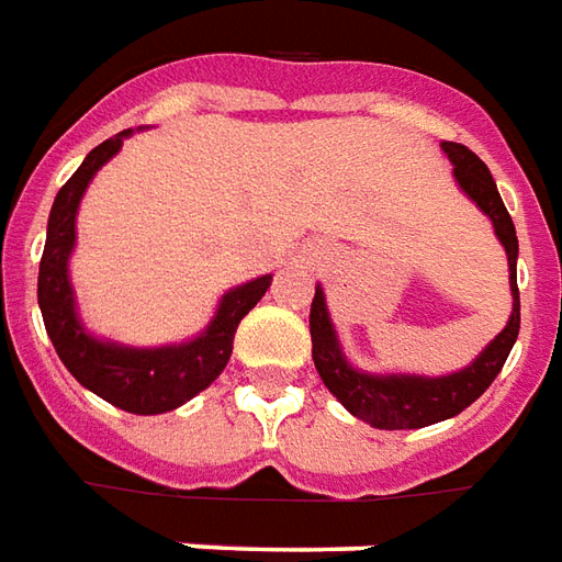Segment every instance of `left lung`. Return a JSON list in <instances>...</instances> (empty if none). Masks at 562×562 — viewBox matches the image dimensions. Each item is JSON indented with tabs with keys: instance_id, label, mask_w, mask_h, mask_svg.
Listing matches in <instances>:
<instances>
[{
	"instance_id": "8db88e82",
	"label": "left lung",
	"mask_w": 562,
	"mask_h": 562,
	"mask_svg": "<svg viewBox=\"0 0 562 562\" xmlns=\"http://www.w3.org/2000/svg\"><path fill=\"white\" fill-rule=\"evenodd\" d=\"M445 157L453 162V178L465 196L472 199L487 217L493 233L503 241L508 257V288H512V317L499 336L472 360V363L451 372V375H405V372H363L345 357L336 326L326 308L324 288H314L312 302V360L317 375L324 378L326 390L336 396L353 417L375 429H420L439 424L448 417L460 415L484 390L491 387L493 378L508 360L515 348L517 329H520V293H517V236L515 224L503 205L491 169L457 142H441Z\"/></svg>"
}]
</instances>
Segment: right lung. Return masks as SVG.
I'll return each instance as SVG.
<instances>
[{
    "mask_svg": "<svg viewBox=\"0 0 562 562\" xmlns=\"http://www.w3.org/2000/svg\"><path fill=\"white\" fill-rule=\"evenodd\" d=\"M126 135L133 133L123 130L109 142L93 147L78 166V172L59 187L50 217H47L45 254L38 262V308H42L47 336L54 341L59 360L78 378V384L93 390L97 396L130 415H162L193 400L224 372L233 353L238 324L262 300V293L272 284V274H262L248 284L226 290L211 324L181 345L133 348V345L93 336L78 314V302H75V290L69 281V257L78 238L75 221H78V205L93 175L111 157H117Z\"/></svg>",
    "mask_w": 562,
    "mask_h": 562,
    "instance_id": "right-lung-1",
    "label": "right lung"
}]
</instances>
